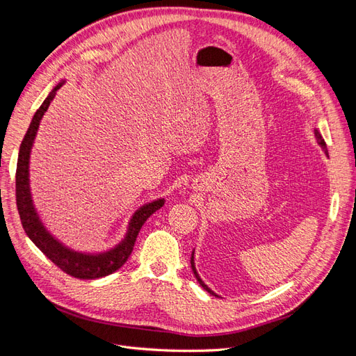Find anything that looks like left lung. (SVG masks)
Returning <instances> with one entry per match:
<instances>
[{
	"label": "left lung",
	"instance_id": "8db88e82",
	"mask_svg": "<svg viewBox=\"0 0 356 356\" xmlns=\"http://www.w3.org/2000/svg\"><path fill=\"white\" fill-rule=\"evenodd\" d=\"M315 136H316V141H318V144H319V145H321L322 148H324V149H325V153H327V144H325V141H324V138H322V135L319 134V131H316V129H315ZM327 154H328V153H327ZM190 263H191V268H193V273H195L196 279H197V281H199V284H200V285L203 286V289H207L209 294H212V296H215V297H218L217 294H215V293H213V291H212L211 288H208L207 285H204V284H203V281H202V279H200L199 273L196 272V267H195V251H193V254H191V260H190Z\"/></svg>",
	"mask_w": 356,
	"mask_h": 356
}]
</instances>
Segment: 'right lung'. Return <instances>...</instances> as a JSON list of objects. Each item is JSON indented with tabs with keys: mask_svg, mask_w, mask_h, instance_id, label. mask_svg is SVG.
<instances>
[{
	"mask_svg": "<svg viewBox=\"0 0 356 356\" xmlns=\"http://www.w3.org/2000/svg\"><path fill=\"white\" fill-rule=\"evenodd\" d=\"M62 84L63 81L59 83L56 88L49 93L44 102L41 104L34 117H32V122L25 134L24 141L20 144L17 168H16L17 211L28 238L34 242L38 250L44 254L49 260L55 263L60 270L77 279H98V277H104L106 275L114 273L127 261L129 255H131L134 251V245L139 230H141V227L148 220L149 215H153L157 209L163 207L165 199H157L139 208L132 215L131 222L127 225L124 239L114 248H111L110 251L99 252V254L79 252L60 243L56 238H53V236L49 233V230L42 225L37 213V209L34 207V202H32V197H31L29 156H31V148H32V144H34L41 118L47 111L49 105L53 101V98H55L56 92L62 88Z\"/></svg>",
	"mask_w": 356,
	"mask_h": 356,
	"instance_id": "add662e5",
	"label": "right lung"
}]
</instances>
